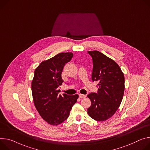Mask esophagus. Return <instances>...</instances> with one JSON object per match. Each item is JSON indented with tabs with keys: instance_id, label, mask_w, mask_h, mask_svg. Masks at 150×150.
Masks as SVG:
<instances>
[{
	"instance_id": "obj_1",
	"label": "esophagus",
	"mask_w": 150,
	"mask_h": 150,
	"mask_svg": "<svg viewBox=\"0 0 150 150\" xmlns=\"http://www.w3.org/2000/svg\"><path fill=\"white\" fill-rule=\"evenodd\" d=\"M79 98H85L86 97V95H84V94H79Z\"/></svg>"
}]
</instances>
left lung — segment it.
<instances>
[{
    "label": "left lung",
    "mask_w": 150,
    "mask_h": 150,
    "mask_svg": "<svg viewBox=\"0 0 150 150\" xmlns=\"http://www.w3.org/2000/svg\"><path fill=\"white\" fill-rule=\"evenodd\" d=\"M92 57L91 79L98 81V92L87 95L91 104L87 109L89 116L102 121L117 111L125 91V76L118 64L98 51H88Z\"/></svg>",
    "instance_id": "1"
}]
</instances>
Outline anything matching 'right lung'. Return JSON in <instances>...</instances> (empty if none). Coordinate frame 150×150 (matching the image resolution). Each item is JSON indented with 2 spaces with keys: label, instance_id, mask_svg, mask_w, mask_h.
<instances>
[{
  "label": "right lung",
  "instance_id": "1",
  "mask_svg": "<svg viewBox=\"0 0 150 150\" xmlns=\"http://www.w3.org/2000/svg\"><path fill=\"white\" fill-rule=\"evenodd\" d=\"M72 57V52L59 53L40 63L35 71L32 82L34 104L40 115L51 125H59L69 117L78 98V94H59L63 67Z\"/></svg>",
  "mask_w": 150,
  "mask_h": 150
}]
</instances>
